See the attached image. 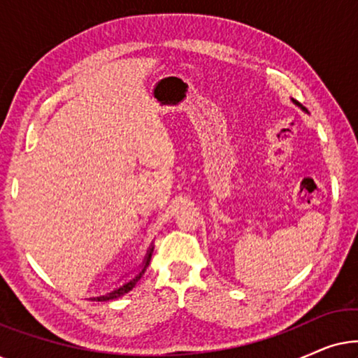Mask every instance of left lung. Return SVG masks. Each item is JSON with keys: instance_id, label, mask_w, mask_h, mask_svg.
Wrapping results in <instances>:
<instances>
[{"instance_id": "left-lung-1", "label": "left lung", "mask_w": 358, "mask_h": 358, "mask_svg": "<svg viewBox=\"0 0 358 358\" xmlns=\"http://www.w3.org/2000/svg\"><path fill=\"white\" fill-rule=\"evenodd\" d=\"M298 106H300V104H298Z\"/></svg>"}]
</instances>
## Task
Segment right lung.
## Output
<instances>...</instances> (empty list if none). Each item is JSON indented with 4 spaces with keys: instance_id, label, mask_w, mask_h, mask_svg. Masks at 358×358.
Masks as SVG:
<instances>
[{
    "instance_id": "add662e5",
    "label": "right lung",
    "mask_w": 358,
    "mask_h": 358,
    "mask_svg": "<svg viewBox=\"0 0 358 358\" xmlns=\"http://www.w3.org/2000/svg\"><path fill=\"white\" fill-rule=\"evenodd\" d=\"M151 251H153V249H150L148 256H146L145 262H143V267H141V271H140L138 273H136V275H135L134 278H131V280L125 282L124 285L119 287V288H115V290H112L110 293H106V295H102V296H92V298H90V300H91V301H109V300H115V298H119V296H122V295H125V293H129V292L131 290V288H134V287L136 285V282L140 280V277L143 275L145 271H146V267L150 266Z\"/></svg>"
}]
</instances>
